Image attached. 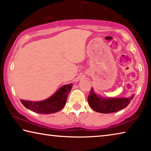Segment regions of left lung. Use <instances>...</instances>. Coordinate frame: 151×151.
Here are the masks:
<instances>
[{
  "mask_svg": "<svg viewBox=\"0 0 151 151\" xmlns=\"http://www.w3.org/2000/svg\"><path fill=\"white\" fill-rule=\"evenodd\" d=\"M134 94L130 97L105 98L96 94L92 88L88 96L89 105L94 111L101 113H111L124 109L131 103Z\"/></svg>",
  "mask_w": 151,
  "mask_h": 151,
  "instance_id": "1",
  "label": "left lung"
}]
</instances>
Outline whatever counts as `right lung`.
<instances>
[{
  "mask_svg": "<svg viewBox=\"0 0 151 151\" xmlns=\"http://www.w3.org/2000/svg\"><path fill=\"white\" fill-rule=\"evenodd\" d=\"M72 87L73 84L63 85L49 98L43 101H30L20 99V102L26 108L37 113H55L65 106L68 95Z\"/></svg>",
  "mask_w": 151,
  "mask_h": 151,
  "instance_id": "obj_1",
  "label": "right lung"
}]
</instances>
